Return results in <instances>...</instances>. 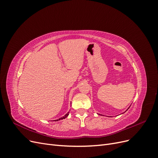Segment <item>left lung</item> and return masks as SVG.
Masks as SVG:
<instances>
[{
  "instance_id": "1",
  "label": "left lung",
  "mask_w": 158,
  "mask_h": 158,
  "mask_svg": "<svg viewBox=\"0 0 158 158\" xmlns=\"http://www.w3.org/2000/svg\"><path fill=\"white\" fill-rule=\"evenodd\" d=\"M131 106H129V107H131ZM129 107H128V109H127V110H126V111H125V112H126V111H127V110H128V109H129ZM122 114H123V113H122Z\"/></svg>"
}]
</instances>
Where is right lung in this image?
Here are the masks:
<instances>
[{"instance_id":"right-lung-1","label":"right lung","mask_w":158,"mask_h":158,"mask_svg":"<svg viewBox=\"0 0 158 158\" xmlns=\"http://www.w3.org/2000/svg\"><path fill=\"white\" fill-rule=\"evenodd\" d=\"M69 113H70V111H69L67 113H66L64 116H63V117H60V118H59V119H56V120H54V121H60V120H62V119H64V118H66L68 117V115L69 114Z\"/></svg>"}]
</instances>
